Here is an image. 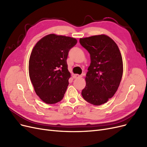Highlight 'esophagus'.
I'll use <instances>...</instances> for the list:
<instances>
[{
	"instance_id": "obj_1",
	"label": "esophagus",
	"mask_w": 147,
	"mask_h": 147,
	"mask_svg": "<svg viewBox=\"0 0 147 147\" xmlns=\"http://www.w3.org/2000/svg\"><path fill=\"white\" fill-rule=\"evenodd\" d=\"M82 76L81 75H79L78 74H75L73 75V78H81Z\"/></svg>"
}]
</instances>
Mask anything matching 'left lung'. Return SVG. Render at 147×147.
Here are the masks:
<instances>
[{
  "mask_svg": "<svg viewBox=\"0 0 147 147\" xmlns=\"http://www.w3.org/2000/svg\"><path fill=\"white\" fill-rule=\"evenodd\" d=\"M80 43L90 54L91 64L86 75L83 99L100 105L112 98L121 82L123 65L121 53L113 40L105 35L80 39Z\"/></svg>",
  "mask_w": 147,
  "mask_h": 147,
  "instance_id": "8db88e82",
  "label": "left lung"
}]
</instances>
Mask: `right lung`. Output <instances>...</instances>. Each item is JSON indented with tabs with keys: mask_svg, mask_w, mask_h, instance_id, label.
<instances>
[{
	"mask_svg": "<svg viewBox=\"0 0 147 147\" xmlns=\"http://www.w3.org/2000/svg\"><path fill=\"white\" fill-rule=\"evenodd\" d=\"M77 43L74 38L49 34L34 47L29 62V77L37 95L46 104L63 99L70 77L67 58Z\"/></svg>",
	"mask_w": 147,
	"mask_h": 147,
	"instance_id": "right-lung-1",
	"label": "right lung"
}]
</instances>
